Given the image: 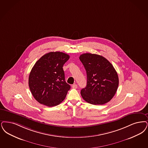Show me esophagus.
I'll list each match as a JSON object with an SVG mask.
<instances>
[{"instance_id": "esophagus-1", "label": "esophagus", "mask_w": 148, "mask_h": 148, "mask_svg": "<svg viewBox=\"0 0 148 148\" xmlns=\"http://www.w3.org/2000/svg\"><path fill=\"white\" fill-rule=\"evenodd\" d=\"M72 88H73V89H77V84H73V85H72Z\"/></svg>"}]
</instances>
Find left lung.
<instances>
[{
    "instance_id": "left-lung-1",
    "label": "left lung",
    "mask_w": 148,
    "mask_h": 148,
    "mask_svg": "<svg viewBox=\"0 0 148 148\" xmlns=\"http://www.w3.org/2000/svg\"><path fill=\"white\" fill-rule=\"evenodd\" d=\"M79 59L86 71L87 85L81 90L86 102L92 105H103L114 96L119 84L118 74L112 64L103 57L84 53Z\"/></svg>"
}]
</instances>
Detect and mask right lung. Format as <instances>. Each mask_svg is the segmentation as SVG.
Listing matches in <instances>:
<instances>
[{"mask_svg": "<svg viewBox=\"0 0 148 148\" xmlns=\"http://www.w3.org/2000/svg\"><path fill=\"white\" fill-rule=\"evenodd\" d=\"M69 56L51 52L38 59L30 72L29 86L34 97L48 107L58 105L65 99L71 86L65 81L63 65Z\"/></svg>", "mask_w": 148, "mask_h": 148, "instance_id": "1", "label": "right lung"}]
</instances>
